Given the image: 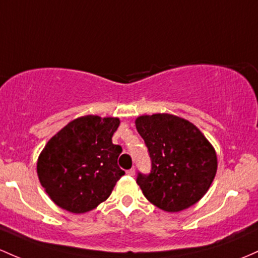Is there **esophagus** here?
Returning <instances> with one entry per match:
<instances>
[{
	"mask_svg": "<svg viewBox=\"0 0 258 258\" xmlns=\"http://www.w3.org/2000/svg\"><path fill=\"white\" fill-rule=\"evenodd\" d=\"M127 175H130V176H135V175H136L135 168H132V169H130V170H127Z\"/></svg>",
	"mask_w": 258,
	"mask_h": 258,
	"instance_id": "obj_1",
	"label": "esophagus"
}]
</instances>
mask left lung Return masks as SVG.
<instances>
[{
	"mask_svg": "<svg viewBox=\"0 0 258 258\" xmlns=\"http://www.w3.org/2000/svg\"><path fill=\"white\" fill-rule=\"evenodd\" d=\"M136 128L152 160L151 172L137 176L149 202L165 212H180L205 196L216 176L217 154L194 123L154 114L136 118Z\"/></svg>",
	"mask_w": 258,
	"mask_h": 258,
	"instance_id": "1",
	"label": "left lung"
}]
</instances>
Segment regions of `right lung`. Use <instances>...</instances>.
I'll return each instance as SVG.
<instances>
[{
	"mask_svg": "<svg viewBox=\"0 0 258 258\" xmlns=\"http://www.w3.org/2000/svg\"><path fill=\"white\" fill-rule=\"evenodd\" d=\"M117 117L87 115L67 123L46 143L36 171L42 187L71 213L97 208L124 175L117 165L122 148L112 143Z\"/></svg>",
	"mask_w": 258,
	"mask_h": 258,
	"instance_id": "right-lung-1",
	"label": "right lung"
}]
</instances>
